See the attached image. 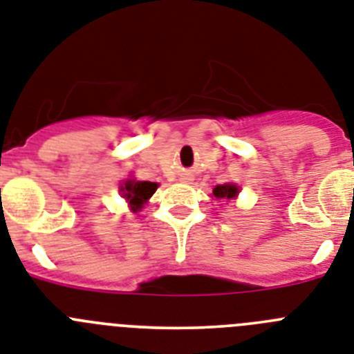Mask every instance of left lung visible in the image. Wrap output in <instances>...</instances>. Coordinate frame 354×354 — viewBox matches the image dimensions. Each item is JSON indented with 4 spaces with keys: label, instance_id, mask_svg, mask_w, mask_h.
Listing matches in <instances>:
<instances>
[{
    "label": "left lung",
    "instance_id": "left-lung-1",
    "mask_svg": "<svg viewBox=\"0 0 354 354\" xmlns=\"http://www.w3.org/2000/svg\"><path fill=\"white\" fill-rule=\"evenodd\" d=\"M212 192L216 198H219V200H234V198H237V194H239V189H237L236 185H232V183H225V185L216 187Z\"/></svg>",
    "mask_w": 354,
    "mask_h": 354
}]
</instances>
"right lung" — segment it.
I'll return each mask as SVG.
<instances>
[{
    "label": "right lung",
    "instance_id": "right-lung-1",
    "mask_svg": "<svg viewBox=\"0 0 354 354\" xmlns=\"http://www.w3.org/2000/svg\"><path fill=\"white\" fill-rule=\"evenodd\" d=\"M156 189H158V185L153 182H136V180H127V182L120 187V192L122 196L129 201L131 209L136 212V210H140L142 207H144L145 201L149 200Z\"/></svg>",
    "mask_w": 354,
    "mask_h": 354
}]
</instances>
